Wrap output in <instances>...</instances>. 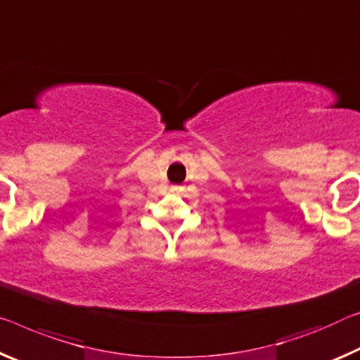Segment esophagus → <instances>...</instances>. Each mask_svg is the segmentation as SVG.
Returning <instances> with one entry per match:
<instances>
[{"label": "esophagus", "instance_id": "esophagus-1", "mask_svg": "<svg viewBox=\"0 0 360 360\" xmlns=\"http://www.w3.org/2000/svg\"><path fill=\"white\" fill-rule=\"evenodd\" d=\"M181 190H184V188L179 186V185H172V186H170V191H172V193H180Z\"/></svg>", "mask_w": 360, "mask_h": 360}]
</instances>
